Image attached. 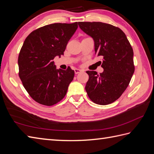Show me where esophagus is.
I'll return each mask as SVG.
<instances>
[{"label":"esophagus","instance_id":"1","mask_svg":"<svg viewBox=\"0 0 154 154\" xmlns=\"http://www.w3.org/2000/svg\"><path fill=\"white\" fill-rule=\"evenodd\" d=\"M74 71H75V74H77L79 73H80L81 71V70L79 69H75Z\"/></svg>","mask_w":154,"mask_h":154}]
</instances>
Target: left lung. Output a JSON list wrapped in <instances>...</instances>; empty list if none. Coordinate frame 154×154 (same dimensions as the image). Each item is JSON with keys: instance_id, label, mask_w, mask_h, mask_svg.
<instances>
[{"instance_id": "1", "label": "left lung", "mask_w": 154, "mask_h": 154, "mask_svg": "<svg viewBox=\"0 0 154 154\" xmlns=\"http://www.w3.org/2000/svg\"><path fill=\"white\" fill-rule=\"evenodd\" d=\"M79 26L93 38L95 54L102 58L103 71H86L85 90L92 102L107 105L119 98L129 84L134 71L133 50L124 32L102 22H79ZM101 64V63H100Z\"/></svg>"}]
</instances>
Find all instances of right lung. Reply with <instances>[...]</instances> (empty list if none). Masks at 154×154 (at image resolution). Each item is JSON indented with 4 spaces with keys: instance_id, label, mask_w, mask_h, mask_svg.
I'll return each mask as SVG.
<instances>
[{
    "instance_id": "obj_1",
    "label": "right lung",
    "mask_w": 154,
    "mask_h": 154,
    "mask_svg": "<svg viewBox=\"0 0 154 154\" xmlns=\"http://www.w3.org/2000/svg\"><path fill=\"white\" fill-rule=\"evenodd\" d=\"M77 27V22L47 25L31 32L23 42L19 76L29 94L41 104L52 106L62 100L73 79V70L56 69L53 60L63 55Z\"/></svg>"
}]
</instances>
